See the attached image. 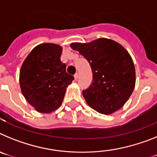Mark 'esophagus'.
Here are the masks:
<instances>
[{"label":"esophagus","mask_w":157,"mask_h":157,"mask_svg":"<svg viewBox=\"0 0 157 157\" xmlns=\"http://www.w3.org/2000/svg\"><path fill=\"white\" fill-rule=\"evenodd\" d=\"M74 78H75V80H77L78 78V74L76 73V74L74 75Z\"/></svg>","instance_id":"34e87169"}]
</instances>
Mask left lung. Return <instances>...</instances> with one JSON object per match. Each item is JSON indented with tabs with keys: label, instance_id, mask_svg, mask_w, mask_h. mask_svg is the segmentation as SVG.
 Masks as SVG:
<instances>
[{
	"label": "left lung",
	"instance_id": "obj_1",
	"mask_svg": "<svg viewBox=\"0 0 157 157\" xmlns=\"http://www.w3.org/2000/svg\"><path fill=\"white\" fill-rule=\"evenodd\" d=\"M70 46L90 64L93 82L82 91L87 105L105 115L123 108L132 94L136 82L134 62L127 49L105 37L87 43L73 42Z\"/></svg>",
	"mask_w": 157,
	"mask_h": 157
}]
</instances>
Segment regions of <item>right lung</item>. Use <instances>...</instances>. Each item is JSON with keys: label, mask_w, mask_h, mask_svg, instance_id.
Segmentation results:
<instances>
[{"label": "right lung", "mask_w": 157, "mask_h": 157, "mask_svg": "<svg viewBox=\"0 0 157 157\" xmlns=\"http://www.w3.org/2000/svg\"><path fill=\"white\" fill-rule=\"evenodd\" d=\"M63 48L54 43L34 47L19 71V86L26 101L37 112L48 114L62 104L74 77L60 60Z\"/></svg>", "instance_id": "right-lung-1"}]
</instances>
